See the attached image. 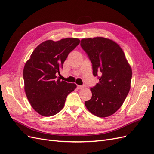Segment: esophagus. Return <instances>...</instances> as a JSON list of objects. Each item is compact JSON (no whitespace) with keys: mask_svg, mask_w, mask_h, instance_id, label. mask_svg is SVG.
<instances>
[{"mask_svg":"<svg viewBox=\"0 0 154 154\" xmlns=\"http://www.w3.org/2000/svg\"><path fill=\"white\" fill-rule=\"evenodd\" d=\"M77 87H78V89H82V88H86V86L85 85H77Z\"/></svg>","mask_w":154,"mask_h":154,"instance_id":"esophagus-1","label":"esophagus"}]
</instances>
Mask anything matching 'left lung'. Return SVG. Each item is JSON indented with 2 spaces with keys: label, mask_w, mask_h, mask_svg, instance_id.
Returning a JSON list of instances; mask_svg holds the SVG:
<instances>
[{
  "label": "left lung",
  "mask_w": 154,
  "mask_h": 154,
  "mask_svg": "<svg viewBox=\"0 0 154 154\" xmlns=\"http://www.w3.org/2000/svg\"><path fill=\"white\" fill-rule=\"evenodd\" d=\"M80 45L92 64L93 75L99 79V83L91 88L92 97L85 105L97 117H108L122 106L128 94L131 67L122 49L112 40L103 37L83 38Z\"/></svg>",
  "instance_id": "8db88e82"
}]
</instances>
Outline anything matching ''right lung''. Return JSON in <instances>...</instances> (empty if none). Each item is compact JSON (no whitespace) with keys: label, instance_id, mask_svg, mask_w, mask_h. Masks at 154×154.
<instances>
[{"label":"right lung","instance_id":"1","mask_svg":"<svg viewBox=\"0 0 154 154\" xmlns=\"http://www.w3.org/2000/svg\"><path fill=\"white\" fill-rule=\"evenodd\" d=\"M80 40L67 38L46 40L37 46L25 64L23 71L24 90L33 109L44 116L57 114L64 106L69 93L76 88L57 78L68 54Z\"/></svg>","mask_w":154,"mask_h":154}]
</instances>
